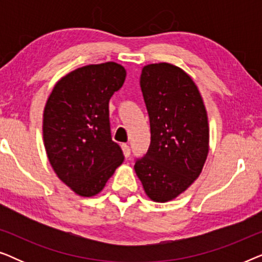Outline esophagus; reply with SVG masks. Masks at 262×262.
I'll return each instance as SVG.
<instances>
[{
    "instance_id": "obj_1",
    "label": "esophagus",
    "mask_w": 262,
    "mask_h": 262,
    "mask_svg": "<svg viewBox=\"0 0 262 262\" xmlns=\"http://www.w3.org/2000/svg\"><path fill=\"white\" fill-rule=\"evenodd\" d=\"M121 149H123V152H124V156L126 157H130V155H131V149H130V146H128L127 144H121Z\"/></svg>"
}]
</instances>
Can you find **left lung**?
Instances as JSON below:
<instances>
[{
	"instance_id": "left-lung-1",
	"label": "left lung",
	"mask_w": 262,
	"mask_h": 262,
	"mask_svg": "<svg viewBox=\"0 0 262 262\" xmlns=\"http://www.w3.org/2000/svg\"><path fill=\"white\" fill-rule=\"evenodd\" d=\"M141 88L151 138L135 170L150 199L169 202L202 173L209 152L206 110L192 78L171 64L143 68Z\"/></svg>"
}]
</instances>
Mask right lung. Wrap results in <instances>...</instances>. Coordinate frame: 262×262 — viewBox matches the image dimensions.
Listing matches in <instances>:
<instances>
[{
  "instance_id": "right-lung-1",
  "label": "right lung",
  "mask_w": 262,
  "mask_h": 262,
  "mask_svg": "<svg viewBox=\"0 0 262 262\" xmlns=\"http://www.w3.org/2000/svg\"><path fill=\"white\" fill-rule=\"evenodd\" d=\"M126 71L107 62L78 68L57 82L44 110L42 136L60 180L82 196L98 194L124 154L112 141L108 102Z\"/></svg>"
}]
</instances>
